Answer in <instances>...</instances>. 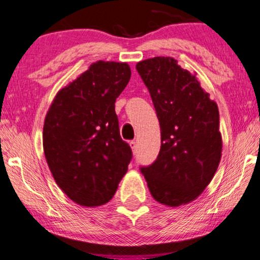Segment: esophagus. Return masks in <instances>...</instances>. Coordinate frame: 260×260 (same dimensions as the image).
Wrapping results in <instances>:
<instances>
[{"mask_svg": "<svg viewBox=\"0 0 260 260\" xmlns=\"http://www.w3.org/2000/svg\"><path fill=\"white\" fill-rule=\"evenodd\" d=\"M129 146H131V148H132V151H133V153H136L137 152V143L136 141H129Z\"/></svg>", "mask_w": 260, "mask_h": 260, "instance_id": "34e87169", "label": "esophagus"}]
</instances>
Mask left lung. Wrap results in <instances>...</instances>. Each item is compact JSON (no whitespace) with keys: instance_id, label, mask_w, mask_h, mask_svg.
<instances>
[{"instance_id":"obj_1","label":"left lung","mask_w":260,"mask_h":260,"mask_svg":"<svg viewBox=\"0 0 260 260\" xmlns=\"http://www.w3.org/2000/svg\"><path fill=\"white\" fill-rule=\"evenodd\" d=\"M136 68L157 112L161 143L155 161L141 172L157 202L188 205L207 188L220 164L219 108L196 74L174 58H150Z\"/></svg>"}]
</instances>
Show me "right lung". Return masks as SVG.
<instances>
[{
	"mask_svg": "<svg viewBox=\"0 0 260 260\" xmlns=\"http://www.w3.org/2000/svg\"><path fill=\"white\" fill-rule=\"evenodd\" d=\"M131 78L127 63L99 60L54 96L43 146L55 183L79 206L112 200L132 159L120 137L115 101Z\"/></svg>",
	"mask_w": 260,
	"mask_h": 260,
	"instance_id": "1",
	"label": "right lung"
}]
</instances>
